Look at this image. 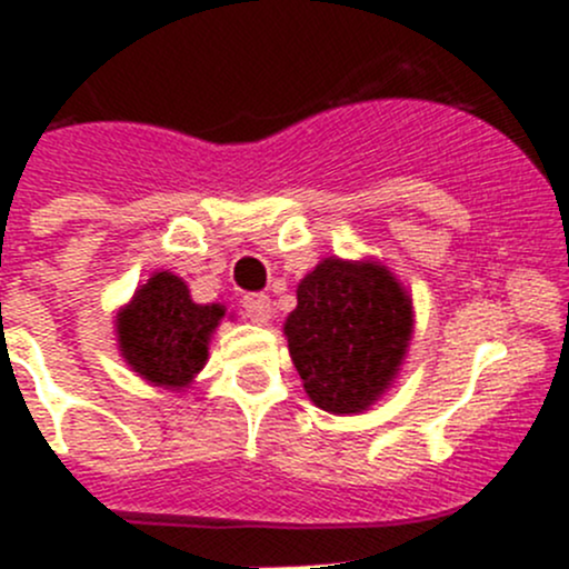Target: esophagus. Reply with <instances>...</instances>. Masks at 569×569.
I'll return each instance as SVG.
<instances>
[{
    "instance_id": "1",
    "label": "esophagus",
    "mask_w": 569,
    "mask_h": 569,
    "mask_svg": "<svg viewBox=\"0 0 569 569\" xmlns=\"http://www.w3.org/2000/svg\"><path fill=\"white\" fill-rule=\"evenodd\" d=\"M242 311H244V317H248L250 321H256V325H263V321H269V317H272L269 297L261 295V291H258V295H244Z\"/></svg>"
}]
</instances>
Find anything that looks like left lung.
<instances>
[{"label": "left lung", "mask_w": 569, "mask_h": 569, "mask_svg": "<svg viewBox=\"0 0 569 569\" xmlns=\"http://www.w3.org/2000/svg\"><path fill=\"white\" fill-rule=\"evenodd\" d=\"M412 308L380 263L325 258L297 289L286 319L289 352L306 393L321 410L360 412L399 371Z\"/></svg>", "instance_id": "1"}]
</instances>
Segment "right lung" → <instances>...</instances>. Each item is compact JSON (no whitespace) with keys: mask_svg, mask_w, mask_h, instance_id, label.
<instances>
[{"mask_svg":"<svg viewBox=\"0 0 569 569\" xmlns=\"http://www.w3.org/2000/svg\"><path fill=\"white\" fill-rule=\"evenodd\" d=\"M220 306H194L181 278L157 272L118 317L120 352L148 382L183 388L209 358Z\"/></svg>","mask_w":569,"mask_h":569,"instance_id":"right-lung-1","label":"right lung"}]
</instances>
